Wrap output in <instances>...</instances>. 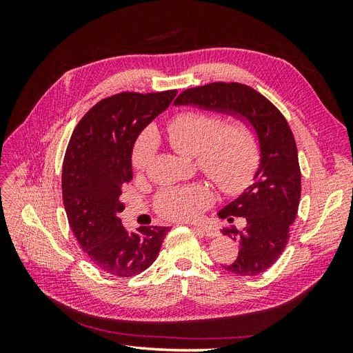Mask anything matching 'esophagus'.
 Masks as SVG:
<instances>
[{"label": "esophagus", "mask_w": 353, "mask_h": 353, "mask_svg": "<svg viewBox=\"0 0 353 353\" xmlns=\"http://www.w3.org/2000/svg\"><path fill=\"white\" fill-rule=\"evenodd\" d=\"M193 228H194V231H197V232L203 234V236H206V237H216V236H218V231H216L215 228H212V227L194 225Z\"/></svg>", "instance_id": "esophagus-1"}]
</instances>
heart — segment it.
<instances>
[{"label":"heart","mask_w":353,"mask_h":353,"mask_svg":"<svg viewBox=\"0 0 353 353\" xmlns=\"http://www.w3.org/2000/svg\"><path fill=\"white\" fill-rule=\"evenodd\" d=\"M168 140L185 157H196L199 169L225 193H237L249 183L256 162L254 138L241 122L223 123L216 116L199 112L181 113L168 123ZM154 147L152 132H144L134 147L132 165L145 168ZM212 201L208 185L197 183L169 188L159 197V210L169 219L191 221Z\"/></svg>","instance_id":"1"}]
</instances>
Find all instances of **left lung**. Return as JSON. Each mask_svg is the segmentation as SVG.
<instances>
[{
  "instance_id": "obj_1",
  "label": "left lung",
  "mask_w": 353,
  "mask_h": 353,
  "mask_svg": "<svg viewBox=\"0 0 353 353\" xmlns=\"http://www.w3.org/2000/svg\"><path fill=\"white\" fill-rule=\"evenodd\" d=\"M174 104L231 116L254 134L259 163L252 184L218 212L219 218L230 222L234 216L244 221L240 230H222L240 248L237 259L222 266L237 275H258L271 268L290 237L288 228L301 201V169L290 126L263 95L237 82L185 90Z\"/></svg>"
}]
</instances>
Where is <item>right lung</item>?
I'll list each match as a JSON object with an SVG mask.
<instances>
[{
	"label": "right lung",
	"instance_id": "add662e5",
	"mask_svg": "<svg viewBox=\"0 0 353 353\" xmlns=\"http://www.w3.org/2000/svg\"><path fill=\"white\" fill-rule=\"evenodd\" d=\"M176 91L121 92L88 110L74 128L63 162L61 190L69 225L81 249L105 274L132 276L150 266L168 227L126 231L122 185L132 179V150L144 128Z\"/></svg>",
	"mask_w": 353,
	"mask_h": 353
}]
</instances>
